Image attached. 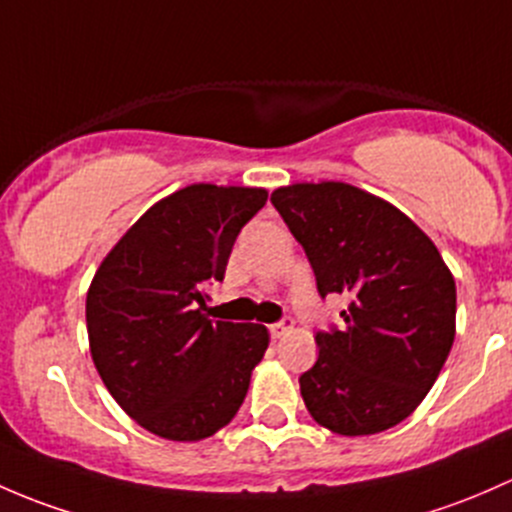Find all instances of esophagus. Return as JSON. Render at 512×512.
I'll list each match as a JSON object with an SVG mask.
<instances>
[{
	"label": "esophagus",
	"instance_id": "34e87169",
	"mask_svg": "<svg viewBox=\"0 0 512 512\" xmlns=\"http://www.w3.org/2000/svg\"><path fill=\"white\" fill-rule=\"evenodd\" d=\"M291 328H293V318H283V320H278V323L268 325V333H271L273 340H276V337H281L283 333H288V330H291Z\"/></svg>",
	"mask_w": 512,
	"mask_h": 512
}]
</instances>
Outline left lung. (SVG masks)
<instances>
[{"mask_svg":"<svg viewBox=\"0 0 512 512\" xmlns=\"http://www.w3.org/2000/svg\"><path fill=\"white\" fill-rule=\"evenodd\" d=\"M271 204L303 246L320 298H347L345 325L315 333L318 360L300 374L305 407L342 436L392 429L419 407L451 352V271L412 219L350 184L281 187Z\"/></svg>","mask_w":512,"mask_h":512,"instance_id":"1","label":"left lung"}]
</instances>
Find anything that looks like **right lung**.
I'll return each instance as SVG.
<instances>
[{
  "label": "right lung",
  "mask_w": 512,
  "mask_h": 512,
  "mask_svg": "<svg viewBox=\"0 0 512 512\" xmlns=\"http://www.w3.org/2000/svg\"><path fill=\"white\" fill-rule=\"evenodd\" d=\"M266 189L192 184L147 209L100 263L86 298L91 355L115 402L142 429L199 441L234 419L268 347L256 323L207 313L236 236Z\"/></svg>",
  "instance_id": "add662e5"
}]
</instances>
